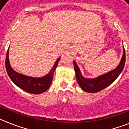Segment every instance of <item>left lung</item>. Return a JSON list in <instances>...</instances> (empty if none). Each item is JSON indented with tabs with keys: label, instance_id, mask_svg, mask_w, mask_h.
<instances>
[{
	"label": "left lung",
	"instance_id": "8db88e82",
	"mask_svg": "<svg viewBox=\"0 0 129 129\" xmlns=\"http://www.w3.org/2000/svg\"><path fill=\"white\" fill-rule=\"evenodd\" d=\"M125 63V51L124 49L122 59L118 67L114 70L108 72L104 75L99 76L95 79H86L82 76L80 70L75 61H74V70L77 83L82 89L85 92L95 93L102 90L116 80L123 70Z\"/></svg>",
	"mask_w": 129,
	"mask_h": 129
}]
</instances>
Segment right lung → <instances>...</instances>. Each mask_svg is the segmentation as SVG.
I'll return each mask as SVG.
<instances>
[{
  "mask_svg": "<svg viewBox=\"0 0 129 129\" xmlns=\"http://www.w3.org/2000/svg\"><path fill=\"white\" fill-rule=\"evenodd\" d=\"M59 60H60V58L57 60L53 68L48 74L40 78L28 77V76H24L14 71L10 66V62H9L8 50L7 51L6 57L5 65L9 77L17 86L28 93L39 94L47 90L50 87L52 81V79H53V72L56 67H57Z\"/></svg>",
  "mask_w": 129,
  "mask_h": 129,
  "instance_id": "obj_1",
  "label": "right lung"
}]
</instances>
